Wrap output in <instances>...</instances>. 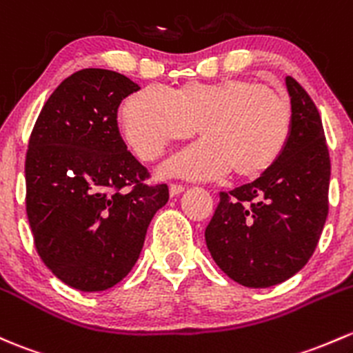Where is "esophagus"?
Wrapping results in <instances>:
<instances>
[{
	"mask_svg": "<svg viewBox=\"0 0 353 353\" xmlns=\"http://www.w3.org/2000/svg\"><path fill=\"white\" fill-rule=\"evenodd\" d=\"M183 191H184V186H183V184L170 183V186H169V192H170V196H177V194H179V192H183Z\"/></svg>",
	"mask_w": 353,
	"mask_h": 353,
	"instance_id": "1",
	"label": "esophagus"
}]
</instances>
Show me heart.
Here are the masks:
<instances>
[{
    "label": "heart",
    "instance_id": "heart-1",
    "mask_svg": "<svg viewBox=\"0 0 353 353\" xmlns=\"http://www.w3.org/2000/svg\"><path fill=\"white\" fill-rule=\"evenodd\" d=\"M128 145L143 161H155L167 145L186 140L198 127L199 140L165 162L164 172L189 179H216L230 170L254 179L283 155L292 132L291 103L247 77L186 83L169 91L148 86L121 108Z\"/></svg>",
    "mask_w": 353,
    "mask_h": 353
}]
</instances>
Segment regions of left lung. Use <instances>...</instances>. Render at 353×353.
<instances>
[{"label":"left lung","instance_id":"obj_1","mask_svg":"<svg viewBox=\"0 0 353 353\" xmlns=\"http://www.w3.org/2000/svg\"><path fill=\"white\" fill-rule=\"evenodd\" d=\"M292 132L283 155L254 183L221 191L205 230L218 267L247 288H269L301 270L328 216L330 152L316 105L285 77Z\"/></svg>","mask_w":353,"mask_h":353}]
</instances>
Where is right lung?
Returning <instances> with one entry per match:
<instances>
[{"instance_id": "1", "label": "right lung", "mask_w": 353, "mask_h": 353, "mask_svg": "<svg viewBox=\"0 0 353 353\" xmlns=\"http://www.w3.org/2000/svg\"><path fill=\"white\" fill-rule=\"evenodd\" d=\"M123 74L83 69L62 81L33 125L25 159L27 216L37 252L55 277L105 291L135 265L167 184L127 150L118 106L139 91Z\"/></svg>"}]
</instances>
